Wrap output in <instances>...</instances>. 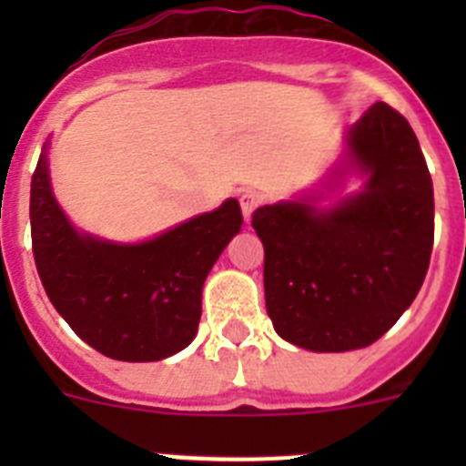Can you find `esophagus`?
Wrapping results in <instances>:
<instances>
[{"label":"esophagus","mask_w":466,"mask_h":466,"mask_svg":"<svg viewBox=\"0 0 466 466\" xmlns=\"http://www.w3.org/2000/svg\"><path fill=\"white\" fill-rule=\"evenodd\" d=\"M261 203H263V196L258 191H254V188H247V191L240 193V208H242V214H245L247 221H249L252 212Z\"/></svg>","instance_id":"1"}]
</instances>
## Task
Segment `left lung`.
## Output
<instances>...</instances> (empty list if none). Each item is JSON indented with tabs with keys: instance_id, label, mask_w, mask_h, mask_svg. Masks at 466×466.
<instances>
[{
	"instance_id": "1",
	"label": "left lung",
	"mask_w": 466,
	"mask_h": 466,
	"mask_svg": "<svg viewBox=\"0 0 466 466\" xmlns=\"http://www.w3.org/2000/svg\"><path fill=\"white\" fill-rule=\"evenodd\" d=\"M366 188L336 209L258 208L266 310L284 340L312 352L376 343L413 303L434 245V191L409 121L378 102L350 133Z\"/></svg>"
}]
</instances>
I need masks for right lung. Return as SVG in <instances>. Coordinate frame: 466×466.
Segmentation results:
<instances>
[{
    "label": "right lung",
    "mask_w": 466,
    "mask_h": 466,
    "mask_svg": "<svg viewBox=\"0 0 466 466\" xmlns=\"http://www.w3.org/2000/svg\"><path fill=\"white\" fill-rule=\"evenodd\" d=\"M32 252L53 308L90 348L118 361H158L187 348L214 261L242 226L238 200L142 245L79 236L56 205L41 154L30 191Z\"/></svg>",
    "instance_id": "1"
}]
</instances>
